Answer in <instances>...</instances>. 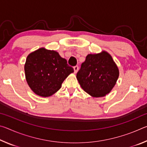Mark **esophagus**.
Here are the masks:
<instances>
[{
  "label": "esophagus",
  "mask_w": 147,
  "mask_h": 147,
  "mask_svg": "<svg viewBox=\"0 0 147 147\" xmlns=\"http://www.w3.org/2000/svg\"><path fill=\"white\" fill-rule=\"evenodd\" d=\"M73 69H74V73H76L77 72H78V66H74V67H73Z\"/></svg>",
  "instance_id": "esophagus-1"
}]
</instances>
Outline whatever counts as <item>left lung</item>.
Wrapping results in <instances>:
<instances>
[{"label": "left lung", "instance_id": "left-lung-1", "mask_svg": "<svg viewBox=\"0 0 147 147\" xmlns=\"http://www.w3.org/2000/svg\"><path fill=\"white\" fill-rule=\"evenodd\" d=\"M119 68L108 52L89 54L76 74L81 88L93 97H103L115 86Z\"/></svg>", "mask_w": 147, "mask_h": 147}]
</instances>
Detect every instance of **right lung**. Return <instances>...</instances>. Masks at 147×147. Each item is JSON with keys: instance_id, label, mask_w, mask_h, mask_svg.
<instances>
[{"instance_id": "obj_1", "label": "right lung", "mask_w": 147, "mask_h": 147, "mask_svg": "<svg viewBox=\"0 0 147 147\" xmlns=\"http://www.w3.org/2000/svg\"><path fill=\"white\" fill-rule=\"evenodd\" d=\"M73 67L58 52L39 49L27 56L24 73L28 85L37 95L48 97L56 93L71 73Z\"/></svg>"}]
</instances>
